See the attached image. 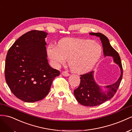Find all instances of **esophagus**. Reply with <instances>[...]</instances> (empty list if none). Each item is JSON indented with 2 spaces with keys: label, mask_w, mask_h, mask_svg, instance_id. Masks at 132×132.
Wrapping results in <instances>:
<instances>
[{
  "label": "esophagus",
  "mask_w": 132,
  "mask_h": 132,
  "mask_svg": "<svg viewBox=\"0 0 132 132\" xmlns=\"http://www.w3.org/2000/svg\"><path fill=\"white\" fill-rule=\"evenodd\" d=\"M62 75L64 76H69L70 75V73L68 72H67V71H63L62 72Z\"/></svg>",
  "instance_id": "obj_1"
}]
</instances>
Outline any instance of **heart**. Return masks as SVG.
<instances>
[{"instance_id":"b5f03b06","label":"heart","mask_w":132,"mask_h":132,"mask_svg":"<svg viewBox=\"0 0 132 132\" xmlns=\"http://www.w3.org/2000/svg\"><path fill=\"white\" fill-rule=\"evenodd\" d=\"M47 52L55 67L64 65L69 60V66L73 72L83 73L91 70L102 55L101 45L95 41L80 39L65 38L58 46L50 44Z\"/></svg>"}]
</instances>
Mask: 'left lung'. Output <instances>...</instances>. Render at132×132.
Wrapping results in <instances>:
<instances>
[{
    "mask_svg": "<svg viewBox=\"0 0 132 132\" xmlns=\"http://www.w3.org/2000/svg\"><path fill=\"white\" fill-rule=\"evenodd\" d=\"M91 35L100 37L102 43L104 56H112L114 61L119 65L121 74L114 84L106 86L107 92H102L100 86L96 84L93 78V71L81 75L80 84L74 90V95L78 103L85 106L93 107L102 104L114 96L120 85L123 77V68L118 53L112 47L107 37L100 32H91Z\"/></svg>",
    "mask_w": 132,
    "mask_h": 132,
    "instance_id": "obj_1",
    "label": "left lung"
}]
</instances>
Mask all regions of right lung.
Listing matches in <instances>:
<instances>
[{
	"label": "right lung",
	"instance_id": "obj_1",
	"mask_svg": "<svg viewBox=\"0 0 132 132\" xmlns=\"http://www.w3.org/2000/svg\"><path fill=\"white\" fill-rule=\"evenodd\" d=\"M47 35L43 31H30L21 36L7 51L6 84L18 98L26 102L44 98L54 79L60 74L48 63L45 46Z\"/></svg>",
	"mask_w": 132,
	"mask_h": 132
}]
</instances>
